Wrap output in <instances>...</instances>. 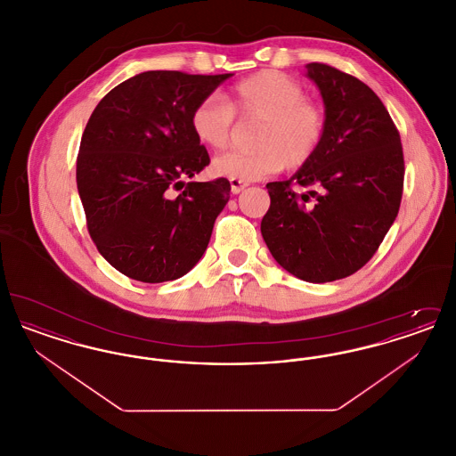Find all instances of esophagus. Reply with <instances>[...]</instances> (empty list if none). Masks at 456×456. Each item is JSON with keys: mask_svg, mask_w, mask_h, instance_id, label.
I'll return each mask as SVG.
<instances>
[{"mask_svg": "<svg viewBox=\"0 0 456 456\" xmlns=\"http://www.w3.org/2000/svg\"><path fill=\"white\" fill-rule=\"evenodd\" d=\"M249 186V183H246V181H239V179H231V191L234 193V195H239L242 190H246Z\"/></svg>", "mask_w": 456, "mask_h": 456, "instance_id": "1", "label": "esophagus"}]
</instances>
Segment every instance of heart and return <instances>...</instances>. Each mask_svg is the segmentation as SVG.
Returning a JSON list of instances; mask_svg holds the SVG:
<instances>
[{
	"label": "heart",
	"instance_id": "1",
	"mask_svg": "<svg viewBox=\"0 0 456 456\" xmlns=\"http://www.w3.org/2000/svg\"><path fill=\"white\" fill-rule=\"evenodd\" d=\"M234 116L242 123H260L253 136V152L224 153L212 171L229 179L258 181L285 166H305L325 142L328 114L323 104L305 97V88L275 69H263L239 80L229 99L217 94L196 104L190 125L196 138L224 151L234 134Z\"/></svg>",
	"mask_w": 456,
	"mask_h": 456
}]
</instances>
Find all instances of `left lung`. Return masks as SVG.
<instances>
[{"label":"left lung","instance_id":"obj_1","mask_svg":"<svg viewBox=\"0 0 456 456\" xmlns=\"http://www.w3.org/2000/svg\"><path fill=\"white\" fill-rule=\"evenodd\" d=\"M305 69L325 102V142L290 179L266 184L261 236L289 273L333 282L378 251L398 216L405 164L400 133L364 82L325 63ZM292 182L310 191L296 194Z\"/></svg>","mask_w":456,"mask_h":456}]
</instances>
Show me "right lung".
Segmentation results:
<instances>
[{
	"label": "right lung",
	"instance_id": "obj_1",
	"mask_svg": "<svg viewBox=\"0 0 456 456\" xmlns=\"http://www.w3.org/2000/svg\"><path fill=\"white\" fill-rule=\"evenodd\" d=\"M229 77L143 71L112 88L88 119L77 157L88 234L133 281H175L208 246L231 184L184 183L210 164L190 116Z\"/></svg>",
	"mask_w": 456,
	"mask_h": 456
}]
</instances>
